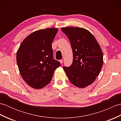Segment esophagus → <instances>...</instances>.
Segmentation results:
<instances>
[{"label": "esophagus", "mask_w": 121, "mask_h": 121, "mask_svg": "<svg viewBox=\"0 0 121 121\" xmlns=\"http://www.w3.org/2000/svg\"><path fill=\"white\" fill-rule=\"evenodd\" d=\"M59 62H60L61 64H62V63H63V60H59Z\"/></svg>", "instance_id": "obj_1"}]
</instances>
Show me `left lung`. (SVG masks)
<instances>
[{"label":"left lung","mask_w":121,"mask_h":121,"mask_svg":"<svg viewBox=\"0 0 121 121\" xmlns=\"http://www.w3.org/2000/svg\"><path fill=\"white\" fill-rule=\"evenodd\" d=\"M70 41L73 63L63 70L74 86L83 88L91 84L103 65L102 52L96 38L89 30L78 27L61 28Z\"/></svg>","instance_id":"left-lung-1"}]
</instances>
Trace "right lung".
I'll return each instance as SVG.
<instances>
[{"label": "right lung", "mask_w": 121, "mask_h": 121, "mask_svg": "<svg viewBox=\"0 0 121 121\" xmlns=\"http://www.w3.org/2000/svg\"><path fill=\"white\" fill-rule=\"evenodd\" d=\"M58 29L47 28L25 38L17 52V62L23 79L32 88L41 89L50 83L61 64L53 59L51 43Z\"/></svg>", "instance_id": "right-lung-1"}]
</instances>
